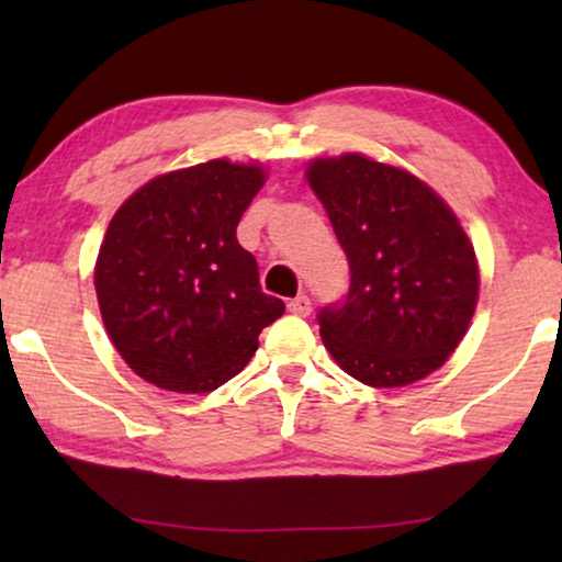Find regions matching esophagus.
Wrapping results in <instances>:
<instances>
[{
    "instance_id": "esophagus-1",
    "label": "esophagus",
    "mask_w": 562,
    "mask_h": 562,
    "mask_svg": "<svg viewBox=\"0 0 562 562\" xmlns=\"http://www.w3.org/2000/svg\"><path fill=\"white\" fill-rule=\"evenodd\" d=\"M289 312L296 314V317H310V312H312L310 296L299 294L296 299H291V302H289Z\"/></svg>"
}]
</instances>
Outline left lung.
Returning <instances> with one entry per match:
<instances>
[{
    "label": "left lung",
    "mask_w": 562,
    "mask_h": 562,
    "mask_svg": "<svg viewBox=\"0 0 562 562\" xmlns=\"http://www.w3.org/2000/svg\"><path fill=\"white\" fill-rule=\"evenodd\" d=\"M306 181L350 266L348 296L317 314L329 356L373 389L437 371L479 302V263L456 214L417 176L360 153L312 160Z\"/></svg>",
    "instance_id": "1"
}]
</instances>
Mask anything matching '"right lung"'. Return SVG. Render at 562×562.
I'll return each mask as SVG.
<instances>
[{
    "label": "right lung",
    "mask_w": 562,
    "mask_h": 562,
    "mask_svg": "<svg viewBox=\"0 0 562 562\" xmlns=\"http://www.w3.org/2000/svg\"><path fill=\"white\" fill-rule=\"evenodd\" d=\"M263 181L258 164L206 160L156 176L114 212L94 268L99 312L122 360L153 386L220 389L286 310L263 294L235 235Z\"/></svg>",
    "instance_id": "add662e5"
}]
</instances>
